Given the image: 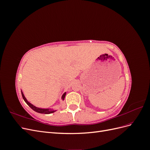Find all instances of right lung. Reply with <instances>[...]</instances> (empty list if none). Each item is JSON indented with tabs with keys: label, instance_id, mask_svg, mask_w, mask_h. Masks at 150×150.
I'll list each match as a JSON object with an SVG mask.
<instances>
[{
	"label": "right lung",
	"instance_id": "add662e5",
	"mask_svg": "<svg viewBox=\"0 0 150 150\" xmlns=\"http://www.w3.org/2000/svg\"><path fill=\"white\" fill-rule=\"evenodd\" d=\"M21 93H22V98H23L24 101H25L27 104H28V105L31 109H33V110L34 111H36V112H39V113H42V114H49V113H52V112H54V111H50L49 109H41V108H37V107L34 106V105H33V104H30V103H29L28 101H27V99H26V98H25V96H24V94H23V93L22 92V91H21ZM65 96H66V93L62 95V99H64Z\"/></svg>",
	"mask_w": 150,
	"mask_h": 150
}]
</instances>
